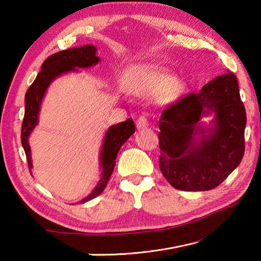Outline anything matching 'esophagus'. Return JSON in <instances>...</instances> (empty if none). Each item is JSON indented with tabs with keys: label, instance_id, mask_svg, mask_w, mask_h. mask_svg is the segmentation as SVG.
Segmentation results:
<instances>
[{
	"label": "esophagus",
	"instance_id": "obj_1",
	"mask_svg": "<svg viewBox=\"0 0 261 261\" xmlns=\"http://www.w3.org/2000/svg\"><path fill=\"white\" fill-rule=\"evenodd\" d=\"M148 126V121L147 118L145 116H139L138 120H137V127H138L139 130L141 129H145V127Z\"/></svg>",
	"mask_w": 261,
	"mask_h": 261
}]
</instances>
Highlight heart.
Returning a JSON list of instances; mask_svg holds the SVG:
<instances>
[{
  "mask_svg": "<svg viewBox=\"0 0 261 261\" xmlns=\"http://www.w3.org/2000/svg\"><path fill=\"white\" fill-rule=\"evenodd\" d=\"M125 84L127 90L137 95L159 93L158 99L162 103L175 101L183 94L185 84L176 79L155 65L143 64L131 68L126 73Z\"/></svg>",
  "mask_w": 261,
  "mask_h": 261,
  "instance_id": "heart-1",
  "label": "heart"
}]
</instances>
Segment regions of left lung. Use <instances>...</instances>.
Returning a JSON list of instances; mask_svg holds the SVG:
<instances>
[{
    "mask_svg": "<svg viewBox=\"0 0 261 261\" xmlns=\"http://www.w3.org/2000/svg\"><path fill=\"white\" fill-rule=\"evenodd\" d=\"M215 115L211 127L201 122ZM246 114L237 77L227 72L163 110L159 120L160 170L175 189L218 187L244 155Z\"/></svg>",
    "mask_w": 261,
    "mask_h": 261,
    "instance_id": "8db88e82",
    "label": "left lung"
}]
</instances>
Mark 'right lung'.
<instances>
[{
    "instance_id": "add662e5",
    "label": "right lung",
    "mask_w": 261,
    "mask_h": 261,
    "mask_svg": "<svg viewBox=\"0 0 261 261\" xmlns=\"http://www.w3.org/2000/svg\"><path fill=\"white\" fill-rule=\"evenodd\" d=\"M99 61L100 59L96 56V48L93 45H86L55 53L47 57L42 63L41 71L38 73L35 81L29 87L25 94V114L23 124H21V145H23L26 159H28L30 171L33 166L32 160H31L32 158H31L29 137L35 125L38 124L40 105L48 86L62 73L76 71V68H90L92 65L99 63ZM135 131L136 126L132 118L110 126L107 130L100 154V163L102 168L100 180L93 191L79 202H86L93 199L103 191L113 174L115 159L117 156L118 151L122 145L130 138L131 135L135 134Z\"/></svg>"
}]
</instances>
